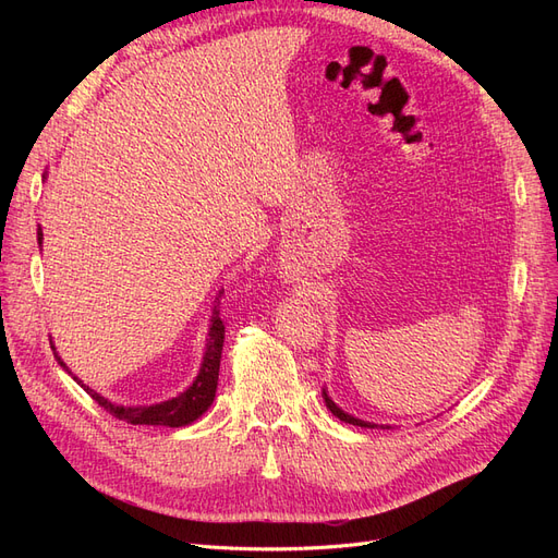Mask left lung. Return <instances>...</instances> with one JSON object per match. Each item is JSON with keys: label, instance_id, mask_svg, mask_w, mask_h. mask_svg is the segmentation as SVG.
Returning a JSON list of instances; mask_svg holds the SVG:
<instances>
[{"label": "left lung", "instance_id": "obj_1", "mask_svg": "<svg viewBox=\"0 0 558 558\" xmlns=\"http://www.w3.org/2000/svg\"><path fill=\"white\" fill-rule=\"evenodd\" d=\"M326 404H328V410L340 418V421H344V424H351V426H361V428H375V424H367V421H361V418H353L351 414H347V412H342L340 408H337V404L326 396Z\"/></svg>", "mask_w": 558, "mask_h": 558}]
</instances>
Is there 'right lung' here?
Masks as SVG:
<instances>
[{"instance_id":"right-lung-1","label":"right lung","mask_w":558,"mask_h":558,"mask_svg":"<svg viewBox=\"0 0 558 558\" xmlns=\"http://www.w3.org/2000/svg\"><path fill=\"white\" fill-rule=\"evenodd\" d=\"M37 240L41 244V240H44L41 228L37 230ZM223 340H226V324L221 318V310H214L205 361H202L197 379L193 381L189 391H183L181 396H177L172 400H165L160 404H144V408H121V404H113V402L105 400L102 396L90 391V388H86L83 384L81 386L86 388V391L90 393V398L99 404V408H105L111 416L128 421V424H132V426H170V428L189 426V424H193L197 416L205 414L209 410V404L214 402L216 384H218V367H221ZM60 365H62V361H60Z\"/></svg>"}]
</instances>
